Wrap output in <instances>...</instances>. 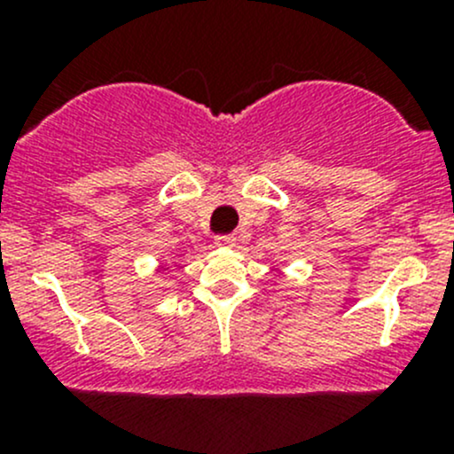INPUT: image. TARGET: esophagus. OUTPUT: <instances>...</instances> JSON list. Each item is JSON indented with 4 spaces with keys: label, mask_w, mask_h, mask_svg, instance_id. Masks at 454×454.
Masks as SVG:
<instances>
[{
    "label": "esophagus",
    "mask_w": 454,
    "mask_h": 454,
    "mask_svg": "<svg viewBox=\"0 0 454 454\" xmlns=\"http://www.w3.org/2000/svg\"><path fill=\"white\" fill-rule=\"evenodd\" d=\"M215 244L226 246V248H232V246L237 244V237L235 235H217V237H215Z\"/></svg>",
    "instance_id": "34e87169"
}]
</instances>
